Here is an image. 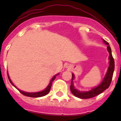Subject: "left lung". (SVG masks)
<instances>
[{"instance_id": "8db88e82", "label": "left lung", "mask_w": 121, "mask_h": 121, "mask_svg": "<svg viewBox=\"0 0 121 121\" xmlns=\"http://www.w3.org/2000/svg\"><path fill=\"white\" fill-rule=\"evenodd\" d=\"M103 41L104 43H105L106 44L108 45V46H107V49H108V51L109 54V68H108L107 74H106V75L105 76L104 78L103 81H102V82H101V84H99V85L98 86H97V87L94 88H93L92 90H91V91H87V92H81V91H78L76 89L74 88L73 84V79L74 78V75L73 74H72L71 83L70 85L71 92H72V94H73L74 95L78 97V98L81 99H87L95 97V96L98 95L102 93V92H103L105 90H107V88H108L111 83L113 71H114L115 68L114 59H113L112 55L111 48V47L109 46V43L105 40H103Z\"/></svg>"}]
</instances>
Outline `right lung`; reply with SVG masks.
<instances>
[{
  "label": "right lung",
  "mask_w": 121,
  "mask_h": 121,
  "mask_svg": "<svg viewBox=\"0 0 121 121\" xmlns=\"http://www.w3.org/2000/svg\"><path fill=\"white\" fill-rule=\"evenodd\" d=\"M57 75H58V74H57ZM8 78H9V80L11 84H12V85H13L14 86H15L14 85V84L12 83V81L10 80V79L9 77V75L8 74ZM56 75H55V76H54V77L52 79V80H51L50 82L49 85H48V86H47V88H46V89H45L44 90H43V91H40V92H32V93H31V92H24V91H20V90H19V89H17L19 91V92H20L21 94H22L23 95H24L25 96H27V97H33V98H37V97H43V96L46 95H47V94L48 93V92H50V89H51V87H52V82L54 81V80H55V78H56ZM16 87V86H15Z\"/></svg>",
  "instance_id": "1"
}]
</instances>
